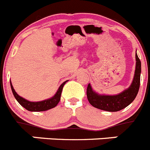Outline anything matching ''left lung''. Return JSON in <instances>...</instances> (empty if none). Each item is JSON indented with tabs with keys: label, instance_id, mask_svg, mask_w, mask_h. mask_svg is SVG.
I'll return each mask as SVG.
<instances>
[{
	"label": "left lung",
	"instance_id": "obj_1",
	"mask_svg": "<svg viewBox=\"0 0 150 150\" xmlns=\"http://www.w3.org/2000/svg\"><path fill=\"white\" fill-rule=\"evenodd\" d=\"M135 72L132 83L130 87L118 95L106 96L97 94L93 91L91 85L88 84L86 93L88 100L91 105L106 112H117L128 106L132 102L138 93L141 81V63L137 53H135Z\"/></svg>",
	"mask_w": 150,
	"mask_h": 150
}]
</instances>
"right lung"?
Instances as JSON below:
<instances>
[{
	"label": "right lung",
	"mask_w": 150,
	"mask_h": 150,
	"mask_svg": "<svg viewBox=\"0 0 150 150\" xmlns=\"http://www.w3.org/2000/svg\"><path fill=\"white\" fill-rule=\"evenodd\" d=\"M66 82L67 81L63 82L62 84L60 86L59 88L58 89V91L56 92V94L52 98L49 99V100H44V101H41V102H30V101H28V100H25V99L22 98L21 97H20L16 93L15 89L13 88V86H12V83H11V81L10 86L12 91L13 93V95H14V97H16V99L17 100L18 102L20 103L21 105H22L24 108H25L28 111H30V112H43V111H47V110L54 108L55 106L57 105V104L59 102L60 98H61V94L62 91L63 86L65 84Z\"/></svg>",
	"instance_id": "1"
}]
</instances>
